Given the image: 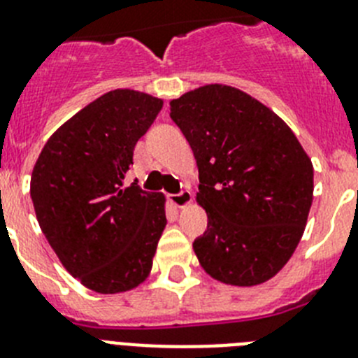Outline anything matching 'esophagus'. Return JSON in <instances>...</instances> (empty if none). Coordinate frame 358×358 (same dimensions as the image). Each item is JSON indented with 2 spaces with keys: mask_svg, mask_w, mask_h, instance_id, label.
I'll return each instance as SVG.
<instances>
[{
  "mask_svg": "<svg viewBox=\"0 0 358 358\" xmlns=\"http://www.w3.org/2000/svg\"><path fill=\"white\" fill-rule=\"evenodd\" d=\"M169 201L172 202L176 208H185L188 206V204H192V192L185 189L181 194H172L169 195Z\"/></svg>",
  "mask_w": 358,
  "mask_h": 358,
  "instance_id": "34e87169",
  "label": "esophagus"
}]
</instances>
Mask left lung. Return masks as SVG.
Wrapping results in <instances>:
<instances>
[{"instance_id":"1","label":"left lung","mask_w":358,"mask_h":358,"mask_svg":"<svg viewBox=\"0 0 358 358\" xmlns=\"http://www.w3.org/2000/svg\"><path fill=\"white\" fill-rule=\"evenodd\" d=\"M170 118L197 159V202L208 213V229L194 242L199 264L227 285L276 276L314 199V166L296 134L251 94L222 84L172 100Z\"/></svg>"}]
</instances>
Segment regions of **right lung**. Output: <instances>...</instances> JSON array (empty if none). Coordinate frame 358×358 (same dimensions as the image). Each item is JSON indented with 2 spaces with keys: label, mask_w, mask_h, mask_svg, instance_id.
<instances>
[{
  "label": "right lung",
  "mask_w": 358,
  "mask_h": 358,
  "mask_svg": "<svg viewBox=\"0 0 358 358\" xmlns=\"http://www.w3.org/2000/svg\"><path fill=\"white\" fill-rule=\"evenodd\" d=\"M163 100L132 90L96 98L41 150L30 195L44 236L82 285L127 292L147 280L166 215L163 194L123 179Z\"/></svg>",
  "instance_id": "right-lung-1"
}]
</instances>
